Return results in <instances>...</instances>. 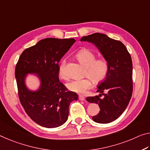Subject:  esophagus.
Wrapping results in <instances>:
<instances>
[{"label":"esophagus","mask_w":150,"mask_h":150,"mask_svg":"<svg viewBox=\"0 0 150 150\" xmlns=\"http://www.w3.org/2000/svg\"><path fill=\"white\" fill-rule=\"evenodd\" d=\"M78 99H79L80 101H84V100H85V98L83 96H78Z\"/></svg>","instance_id":"1"}]
</instances>
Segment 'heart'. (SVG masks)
<instances>
[{
  "label": "heart",
  "mask_w": 150,
  "mask_h": 150,
  "mask_svg": "<svg viewBox=\"0 0 150 150\" xmlns=\"http://www.w3.org/2000/svg\"><path fill=\"white\" fill-rule=\"evenodd\" d=\"M75 57L85 68L84 76L86 77L70 81L66 86L72 92L78 94H85L92 87L93 82L98 84L105 79L108 72V63L104 58L96 59L95 54L86 48L78 51L76 54ZM66 64V60H62L58 68L59 76L62 79H66L68 77L65 70Z\"/></svg>",
  "instance_id": "1"
}]
</instances>
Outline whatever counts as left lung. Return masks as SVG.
<instances>
[{
	"label": "left lung",
	"instance_id": "8db88e82",
	"mask_svg": "<svg viewBox=\"0 0 150 150\" xmlns=\"http://www.w3.org/2000/svg\"><path fill=\"white\" fill-rule=\"evenodd\" d=\"M80 40L94 44L108 63L106 77L98 86L97 92L100 94L87 97L86 100L98 104L100 108L98 114L92 117L95 122L110 123L121 116L131 99L133 91L131 56L122 42L104 34L94 33ZM102 95L103 98H100Z\"/></svg>",
	"mask_w": 150,
	"mask_h": 150
}]
</instances>
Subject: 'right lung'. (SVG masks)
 I'll list each match as a JSON object with an SVG mask.
<instances>
[{"label":"right lung","instance_id":"add662e5","mask_svg":"<svg viewBox=\"0 0 150 150\" xmlns=\"http://www.w3.org/2000/svg\"><path fill=\"white\" fill-rule=\"evenodd\" d=\"M76 40L74 38L42 39L24 50L15 68L20 101L28 116L41 126L52 128L62 126L68 117L69 105L78 100L76 93L68 91L58 78V63ZM40 80L37 91L27 88V74Z\"/></svg>","mask_w":150,"mask_h":150}]
</instances>
